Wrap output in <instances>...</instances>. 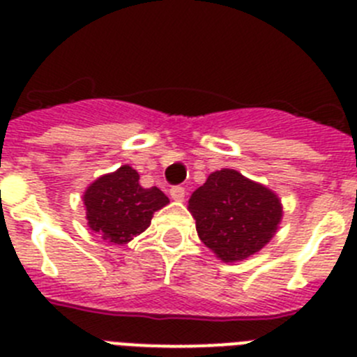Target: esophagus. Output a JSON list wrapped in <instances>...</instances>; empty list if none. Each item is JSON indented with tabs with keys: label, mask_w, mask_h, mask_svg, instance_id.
<instances>
[{
	"label": "esophagus",
	"mask_w": 357,
	"mask_h": 357,
	"mask_svg": "<svg viewBox=\"0 0 357 357\" xmlns=\"http://www.w3.org/2000/svg\"><path fill=\"white\" fill-rule=\"evenodd\" d=\"M169 197H172V200H175V202H184L185 189L181 188V185H176V188H172V189H169Z\"/></svg>",
	"instance_id": "esophagus-1"
}]
</instances>
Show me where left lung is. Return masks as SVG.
Instances as JSON below:
<instances>
[{
  "instance_id": "8db88e82",
  "label": "left lung",
  "mask_w": 357,
  "mask_h": 357,
  "mask_svg": "<svg viewBox=\"0 0 357 357\" xmlns=\"http://www.w3.org/2000/svg\"><path fill=\"white\" fill-rule=\"evenodd\" d=\"M188 209L202 243L223 263L257 254L282 222V204L266 185L236 169L222 168L191 195Z\"/></svg>"
}]
</instances>
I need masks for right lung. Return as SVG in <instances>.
Returning a JSON list of instances; mask_svg holds the SVG:
<instances>
[{
	"label": "right lung",
	"instance_id": "right-lung-1",
	"mask_svg": "<svg viewBox=\"0 0 357 357\" xmlns=\"http://www.w3.org/2000/svg\"><path fill=\"white\" fill-rule=\"evenodd\" d=\"M82 200L89 229L110 245H127L150 227L155 211L169 204L160 189H144L128 164L98 176Z\"/></svg>",
	"mask_w": 357,
	"mask_h": 357
}]
</instances>
